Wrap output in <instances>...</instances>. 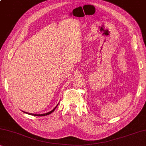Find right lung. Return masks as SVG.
<instances>
[{"label": "right lung", "mask_w": 146, "mask_h": 146, "mask_svg": "<svg viewBox=\"0 0 146 146\" xmlns=\"http://www.w3.org/2000/svg\"><path fill=\"white\" fill-rule=\"evenodd\" d=\"M58 106V104L57 105V106H56L54 108H53L52 110L51 111H49V112H48V113H43V114H35V113H27V112H25V111H23L24 113H28V114H29V115H35V116H45V115H49V114H50V113H52L53 111H54V110H55V108H57V106Z\"/></svg>", "instance_id": "add662e5"}]
</instances>
